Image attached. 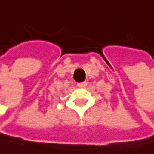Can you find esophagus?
<instances>
[{
    "label": "esophagus",
    "mask_w": 154,
    "mask_h": 154,
    "mask_svg": "<svg viewBox=\"0 0 154 154\" xmlns=\"http://www.w3.org/2000/svg\"><path fill=\"white\" fill-rule=\"evenodd\" d=\"M87 85V82H78V86L79 87H85Z\"/></svg>",
    "instance_id": "34e87169"
}]
</instances>
